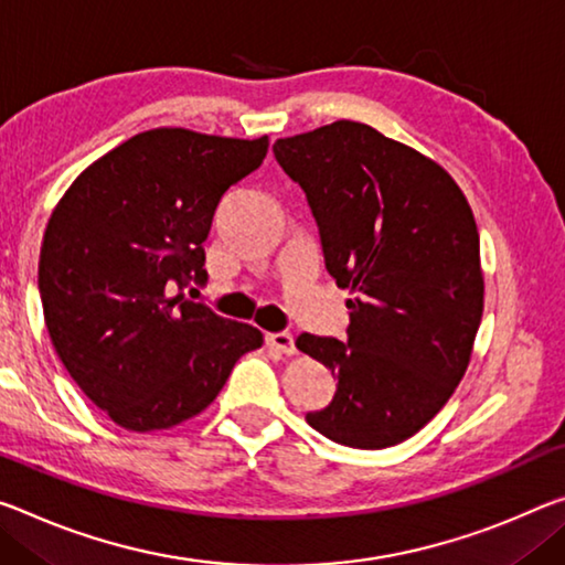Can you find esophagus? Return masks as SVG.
Segmentation results:
<instances>
[{
  "mask_svg": "<svg viewBox=\"0 0 565 565\" xmlns=\"http://www.w3.org/2000/svg\"><path fill=\"white\" fill-rule=\"evenodd\" d=\"M266 344H268V349H274V352L286 354V356H291L294 352H297V347H294V337L289 334V331H276V334H266Z\"/></svg>",
  "mask_w": 565,
  "mask_h": 565,
  "instance_id": "1",
  "label": "esophagus"
}]
</instances>
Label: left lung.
<instances>
[{
	"label": "left lung",
	"instance_id": "left-lung-1",
	"mask_svg": "<svg viewBox=\"0 0 565 565\" xmlns=\"http://www.w3.org/2000/svg\"><path fill=\"white\" fill-rule=\"evenodd\" d=\"M307 193L327 271L347 289V339L301 334L337 392L307 423L382 450L419 433L465 377L486 303L476 216L433 158L364 122L337 120L274 142Z\"/></svg>",
	"mask_w": 565,
	"mask_h": 565
}]
</instances>
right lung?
<instances>
[{
  "label": "right lung",
  "mask_w": 565,
  "mask_h": 565,
  "mask_svg": "<svg viewBox=\"0 0 565 565\" xmlns=\"http://www.w3.org/2000/svg\"><path fill=\"white\" fill-rule=\"evenodd\" d=\"M266 150L268 136L146 130L89 163L52 211L44 321L70 377L115 425L156 433L201 415L264 344L256 327L173 289L205 279L213 213Z\"/></svg>",
  "instance_id": "1"
}]
</instances>
